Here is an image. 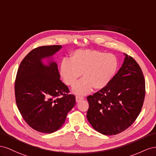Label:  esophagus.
Masks as SVG:
<instances>
[{"label":"esophagus","mask_w":156,"mask_h":156,"mask_svg":"<svg viewBox=\"0 0 156 156\" xmlns=\"http://www.w3.org/2000/svg\"><path fill=\"white\" fill-rule=\"evenodd\" d=\"M83 99H84V98L83 97L76 96V103H79V102L80 101L83 100Z\"/></svg>","instance_id":"obj_1"}]
</instances>
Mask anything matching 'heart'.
Segmentation results:
<instances>
[{"label":"heart","instance_id":"b5f03b06","mask_svg":"<svg viewBox=\"0 0 156 156\" xmlns=\"http://www.w3.org/2000/svg\"><path fill=\"white\" fill-rule=\"evenodd\" d=\"M118 66L117 58L111 53L78 50L73 53L71 59L62 60L59 73L68 86L74 85L83 74V78L75 84L73 91L78 95H85L93 87L101 90L107 86L116 73Z\"/></svg>","mask_w":156,"mask_h":156}]
</instances>
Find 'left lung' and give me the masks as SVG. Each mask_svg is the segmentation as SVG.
I'll return each instance as SVG.
<instances>
[{"instance_id":"left-lung-1","label":"left lung","mask_w":156,"mask_h":156,"mask_svg":"<svg viewBox=\"0 0 156 156\" xmlns=\"http://www.w3.org/2000/svg\"><path fill=\"white\" fill-rule=\"evenodd\" d=\"M107 86L87 97V118L105 135L122 133L139 115L145 97V81L140 66L128 55Z\"/></svg>"}]
</instances>
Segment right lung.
Wrapping results in <instances>:
<instances>
[{
	"label": "right lung",
	"mask_w": 156,
	"mask_h": 156,
	"mask_svg": "<svg viewBox=\"0 0 156 156\" xmlns=\"http://www.w3.org/2000/svg\"><path fill=\"white\" fill-rule=\"evenodd\" d=\"M61 48L55 45L34 49L21 61L16 75L17 108L30 127L43 133L60 129L76 104L74 95L68 94V87L60 80L57 64L53 59Z\"/></svg>",
	"instance_id": "add662e5"
}]
</instances>
